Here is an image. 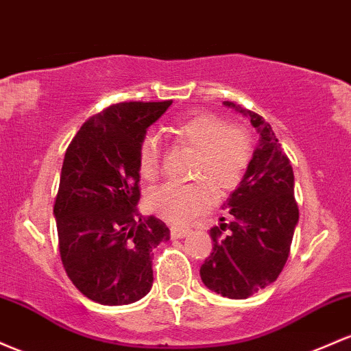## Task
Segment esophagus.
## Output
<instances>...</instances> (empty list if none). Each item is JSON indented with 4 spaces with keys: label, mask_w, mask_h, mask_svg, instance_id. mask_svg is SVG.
Returning <instances> with one entry per match:
<instances>
[{
    "label": "esophagus",
    "mask_w": 351,
    "mask_h": 351,
    "mask_svg": "<svg viewBox=\"0 0 351 351\" xmlns=\"http://www.w3.org/2000/svg\"><path fill=\"white\" fill-rule=\"evenodd\" d=\"M188 234V228H180V226H171V237L173 238H183Z\"/></svg>",
    "instance_id": "1"
}]
</instances>
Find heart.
<instances>
[{"label":"heart","mask_w":351,"mask_h":351,"mask_svg":"<svg viewBox=\"0 0 351 351\" xmlns=\"http://www.w3.org/2000/svg\"><path fill=\"white\" fill-rule=\"evenodd\" d=\"M178 143L195 152L190 176L193 182H168L148 196V208L169 223H188L213 205L215 191L226 195L241 182L252 163L253 141L243 126L230 125L215 113L188 114L168 126ZM160 146L145 136L138 146V171L146 182L160 175Z\"/></svg>","instance_id":"b5f03b06"}]
</instances>
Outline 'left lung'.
<instances>
[{"label": "left lung", "mask_w": 351, "mask_h": 351, "mask_svg": "<svg viewBox=\"0 0 351 351\" xmlns=\"http://www.w3.org/2000/svg\"><path fill=\"white\" fill-rule=\"evenodd\" d=\"M252 119L260 145L243 182L228 199L232 221L213 226V250L203 261L199 276L206 288L233 300H243L276 282L290 255L298 203L295 176L269 123L258 113L225 101Z\"/></svg>", "instance_id": "1"}]
</instances>
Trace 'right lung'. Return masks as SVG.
Masks as SVG:
<instances>
[{"label": "right lung", "mask_w": 351, "mask_h": 351, "mask_svg": "<svg viewBox=\"0 0 351 351\" xmlns=\"http://www.w3.org/2000/svg\"><path fill=\"white\" fill-rule=\"evenodd\" d=\"M171 105L123 101L83 123L64 153L53 213L68 278L101 305H128L152 290V252L169 240L161 219L143 218L138 146Z\"/></svg>", "instance_id": "right-lung-1"}]
</instances>
